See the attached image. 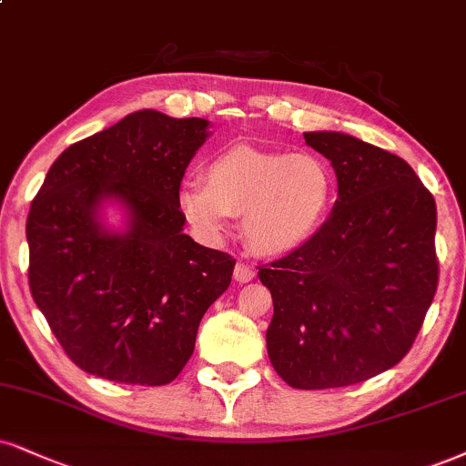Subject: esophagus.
<instances>
[{
	"label": "esophagus",
	"instance_id": "34e87169",
	"mask_svg": "<svg viewBox=\"0 0 466 466\" xmlns=\"http://www.w3.org/2000/svg\"><path fill=\"white\" fill-rule=\"evenodd\" d=\"M233 277H235V280H238V283H248V280H252V279L257 277V272H255V268L246 266V263L239 261L238 266H235Z\"/></svg>",
	"mask_w": 466,
	"mask_h": 466
}]
</instances>
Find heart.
I'll return each instance as SVG.
<instances>
[{
  "mask_svg": "<svg viewBox=\"0 0 466 466\" xmlns=\"http://www.w3.org/2000/svg\"><path fill=\"white\" fill-rule=\"evenodd\" d=\"M337 200L330 164L315 153L261 151L238 145L207 162V181L187 179L179 207L187 222L220 235L244 216L250 248L285 257L318 238Z\"/></svg>",
  "mask_w": 466,
  "mask_h": 466,
  "instance_id": "b5f03b06",
  "label": "heart"
}]
</instances>
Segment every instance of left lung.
Masks as SVG:
<instances>
[{"mask_svg":"<svg viewBox=\"0 0 466 466\" xmlns=\"http://www.w3.org/2000/svg\"><path fill=\"white\" fill-rule=\"evenodd\" d=\"M304 142L337 175V200L318 238L259 268L274 315L266 341L294 389H335L398 365L439 285L436 205L398 155L341 131Z\"/></svg>","mask_w":466,"mask_h":466,"instance_id":"obj_1","label":"left lung"}]
</instances>
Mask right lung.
Returning a JSON list of instances; mask_svg holds the SVG:
<instances>
[{"label": "right lung", "mask_w": 466, "mask_h": 466, "mask_svg": "<svg viewBox=\"0 0 466 466\" xmlns=\"http://www.w3.org/2000/svg\"><path fill=\"white\" fill-rule=\"evenodd\" d=\"M209 120L127 114L75 142L32 200L30 289L79 370L162 387L194 352L207 309L228 289L235 259L183 233L179 187ZM126 227L112 229L105 207Z\"/></svg>", "instance_id": "1"}]
</instances>
